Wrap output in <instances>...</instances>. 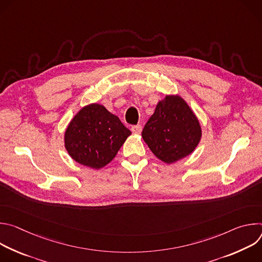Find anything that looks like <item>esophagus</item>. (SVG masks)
I'll use <instances>...</instances> for the list:
<instances>
[{
    "label": "esophagus",
    "instance_id": "esophagus-1",
    "mask_svg": "<svg viewBox=\"0 0 262 262\" xmlns=\"http://www.w3.org/2000/svg\"><path fill=\"white\" fill-rule=\"evenodd\" d=\"M132 132H133L134 134L140 135L141 132H142V126H141L140 124H138V125H133V126H132Z\"/></svg>",
    "mask_w": 262,
    "mask_h": 262
}]
</instances>
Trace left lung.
Masks as SVG:
<instances>
[{"label": "left lung", "mask_w": 262, "mask_h": 262, "mask_svg": "<svg viewBox=\"0 0 262 262\" xmlns=\"http://www.w3.org/2000/svg\"><path fill=\"white\" fill-rule=\"evenodd\" d=\"M201 136L199 120L189 104L178 95H167L159 101L142 132V138L149 149L166 164L191 155Z\"/></svg>", "instance_id": "1"}]
</instances>
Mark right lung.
Instances as JSON below:
<instances>
[{
    "label": "right lung",
    "instance_id": "right-lung-1",
    "mask_svg": "<svg viewBox=\"0 0 262 262\" xmlns=\"http://www.w3.org/2000/svg\"><path fill=\"white\" fill-rule=\"evenodd\" d=\"M130 130L101 104L91 103L81 108L68 124L65 148L81 165L100 169L113 160Z\"/></svg>",
    "mask_w": 262,
    "mask_h": 262
}]
</instances>
